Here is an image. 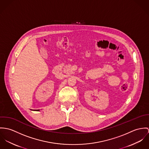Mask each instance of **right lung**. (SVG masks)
<instances>
[{
    "label": "right lung",
    "mask_w": 149,
    "mask_h": 149,
    "mask_svg": "<svg viewBox=\"0 0 149 149\" xmlns=\"http://www.w3.org/2000/svg\"><path fill=\"white\" fill-rule=\"evenodd\" d=\"M39 110H36V111H39Z\"/></svg>",
    "instance_id": "add662e5"
}]
</instances>
